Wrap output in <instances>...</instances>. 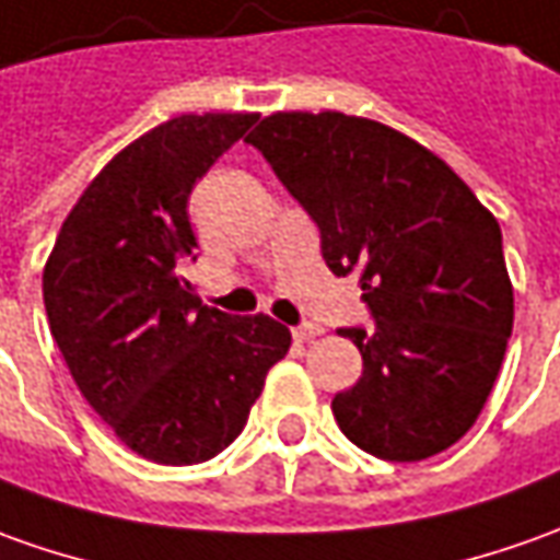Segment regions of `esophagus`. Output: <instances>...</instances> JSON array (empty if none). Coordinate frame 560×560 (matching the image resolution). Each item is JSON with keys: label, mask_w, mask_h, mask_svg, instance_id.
<instances>
[{"label": "esophagus", "mask_w": 560, "mask_h": 560, "mask_svg": "<svg viewBox=\"0 0 560 560\" xmlns=\"http://www.w3.org/2000/svg\"><path fill=\"white\" fill-rule=\"evenodd\" d=\"M291 334H294L296 343H310V340H315V337L322 334V328H318V325H300V328H294Z\"/></svg>", "instance_id": "1"}]
</instances>
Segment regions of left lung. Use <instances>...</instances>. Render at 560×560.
<instances>
[{"label": "left lung", "mask_w": 560, "mask_h": 560, "mask_svg": "<svg viewBox=\"0 0 560 560\" xmlns=\"http://www.w3.org/2000/svg\"><path fill=\"white\" fill-rule=\"evenodd\" d=\"M250 147L322 232L334 276L359 272L374 330L340 328L364 371L330 410L361 451L417 463L478 420L512 337L497 217L435 152L374 119L272 113Z\"/></svg>", "instance_id": "left-lung-1"}]
</instances>
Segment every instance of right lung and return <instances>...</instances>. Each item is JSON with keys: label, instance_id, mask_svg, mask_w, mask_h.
Listing matches in <instances>:
<instances>
[{"label": "right lung", "instance_id": "1", "mask_svg": "<svg viewBox=\"0 0 560 560\" xmlns=\"http://www.w3.org/2000/svg\"><path fill=\"white\" fill-rule=\"evenodd\" d=\"M257 113L177 116L106 165L72 205L42 272L45 312L79 392L116 439L192 466L238 439L291 330L201 306L189 192Z\"/></svg>", "mask_w": 560, "mask_h": 560}]
</instances>
